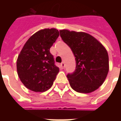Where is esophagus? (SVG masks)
I'll return each instance as SVG.
<instances>
[{"mask_svg":"<svg viewBox=\"0 0 121 121\" xmlns=\"http://www.w3.org/2000/svg\"><path fill=\"white\" fill-rule=\"evenodd\" d=\"M65 64L64 62H62L61 63V66L63 68H65Z\"/></svg>","mask_w":121,"mask_h":121,"instance_id":"1","label":"esophagus"}]
</instances>
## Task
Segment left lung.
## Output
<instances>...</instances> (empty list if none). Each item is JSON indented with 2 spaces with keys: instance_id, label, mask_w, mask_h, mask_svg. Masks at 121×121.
<instances>
[{
  "instance_id": "obj_1",
  "label": "left lung",
  "mask_w": 121,
  "mask_h": 121,
  "mask_svg": "<svg viewBox=\"0 0 121 121\" xmlns=\"http://www.w3.org/2000/svg\"><path fill=\"white\" fill-rule=\"evenodd\" d=\"M62 40L75 57V72L67 78L74 90L90 93L101 86L109 72V56L105 48L94 37L83 32L60 30Z\"/></svg>"
}]
</instances>
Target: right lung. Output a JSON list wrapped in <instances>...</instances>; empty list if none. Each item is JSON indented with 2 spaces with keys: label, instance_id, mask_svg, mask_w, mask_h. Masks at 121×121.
Returning <instances> with one entry per match:
<instances>
[{
  "label": "right lung",
  "instance_id": "right-lung-1",
  "mask_svg": "<svg viewBox=\"0 0 121 121\" xmlns=\"http://www.w3.org/2000/svg\"><path fill=\"white\" fill-rule=\"evenodd\" d=\"M57 29H41L24 45L17 60L20 80L29 90L43 92L51 88L59 72L49 49L58 38Z\"/></svg>",
  "mask_w": 121,
  "mask_h": 121
}]
</instances>
